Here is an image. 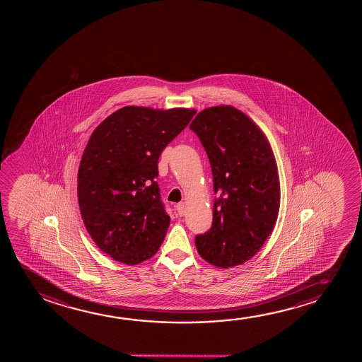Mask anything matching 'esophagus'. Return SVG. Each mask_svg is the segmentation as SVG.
I'll list each match as a JSON object with an SVG mask.
<instances>
[{
	"instance_id": "1",
	"label": "esophagus",
	"mask_w": 362,
	"mask_h": 362,
	"mask_svg": "<svg viewBox=\"0 0 362 362\" xmlns=\"http://www.w3.org/2000/svg\"><path fill=\"white\" fill-rule=\"evenodd\" d=\"M175 210H177V214H178L179 216H183L184 214H185V204H177L175 205Z\"/></svg>"
}]
</instances>
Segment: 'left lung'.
Here are the masks:
<instances>
[{
    "mask_svg": "<svg viewBox=\"0 0 362 362\" xmlns=\"http://www.w3.org/2000/svg\"><path fill=\"white\" fill-rule=\"evenodd\" d=\"M213 172V225L195 238L199 255L230 268L253 257L273 231L279 211L277 163L267 137L230 105L199 112L190 124Z\"/></svg>",
    "mask_w": 362,
    "mask_h": 362,
    "instance_id": "8db88e82",
    "label": "left lung"
}]
</instances>
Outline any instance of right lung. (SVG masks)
Wrapping results in <instances>:
<instances>
[{"label": "right lung", "instance_id": "add662e5", "mask_svg": "<svg viewBox=\"0 0 362 362\" xmlns=\"http://www.w3.org/2000/svg\"><path fill=\"white\" fill-rule=\"evenodd\" d=\"M195 110L124 106L94 129L80 160L78 200L85 228L115 261L139 264L158 251L169 228L158 159Z\"/></svg>", "mask_w": 362, "mask_h": 362}]
</instances>
